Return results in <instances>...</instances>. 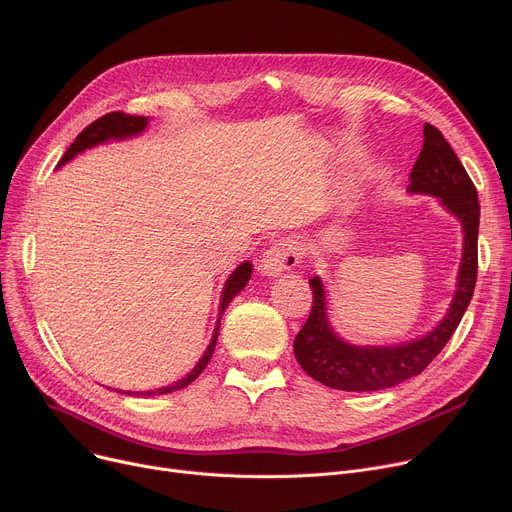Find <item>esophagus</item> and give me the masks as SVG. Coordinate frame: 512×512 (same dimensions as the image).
<instances>
[{
  "mask_svg": "<svg viewBox=\"0 0 512 512\" xmlns=\"http://www.w3.org/2000/svg\"><path fill=\"white\" fill-rule=\"evenodd\" d=\"M302 249L300 245L289 239V237H283L279 241H275L261 257L259 261V269L263 275H277L281 271H287V269H294L300 259H302Z\"/></svg>",
  "mask_w": 512,
  "mask_h": 512,
  "instance_id": "34e87169",
  "label": "esophagus"
}]
</instances>
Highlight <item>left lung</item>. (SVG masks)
<instances>
[{
    "label": "left lung",
    "instance_id": "obj_1",
    "mask_svg": "<svg viewBox=\"0 0 512 512\" xmlns=\"http://www.w3.org/2000/svg\"><path fill=\"white\" fill-rule=\"evenodd\" d=\"M409 192L440 198L462 225L464 249L454 300L444 320L431 332L393 346H356L332 330L326 314V294L320 277L310 279L312 312L294 340L300 367L318 383L340 391H381L415 375L442 352L456 332L476 285L480 204L474 182L454 154L442 131L425 123L423 148L409 174Z\"/></svg>",
    "mask_w": 512,
    "mask_h": 512
}]
</instances>
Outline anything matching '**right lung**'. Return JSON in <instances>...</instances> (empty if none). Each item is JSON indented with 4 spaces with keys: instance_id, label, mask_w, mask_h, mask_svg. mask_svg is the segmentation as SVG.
Wrapping results in <instances>:
<instances>
[{
    "instance_id": "right-lung-1",
    "label": "right lung",
    "mask_w": 512,
    "mask_h": 512,
    "mask_svg": "<svg viewBox=\"0 0 512 512\" xmlns=\"http://www.w3.org/2000/svg\"><path fill=\"white\" fill-rule=\"evenodd\" d=\"M148 117H139V115H129V113H107L103 117H99L97 121H93L91 125H87L79 135L77 139L70 143V148L66 150V154L62 156V160L58 162V166H64L68 160L75 158L77 154L93 148V145H99V143H105L109 139H125V137H131V135H137L141 133L145 127H148ZM251 273H253V265L249 261L241 263L233 273L231 277L227 279L225 283V289H223V298H221V310H218V322H216V328H214V334H212V340L208 344V348L204 350L202 358L196 362V367L186 375L182 377L180 381L168 385V387H162V389H154V391H141V393H131V391H121L123 395H135V397H154V395H166V393H172V391H178V389H184L188 387L204 369L208 360L212 358V352H214V346H216V338H218V328H221V318H223V312L227 310V306L231 304V300L239 294V291L247 285V281L251 279Z\"/></svg>"
}]
</instances>
